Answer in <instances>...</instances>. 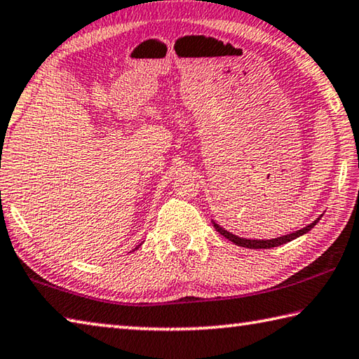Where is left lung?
I'll use <instances>...</instances> for the list:
<instances>
[{
    "instance_id": "1",
    "label": "left lung",
    "mask_w": 359,
    "mask_h": 359,
    "mask_svg": "<svg viewBox=\"0 0 359 359\" xmlns=\"http://www.w3.org/2000/svg\"><path fill=\"white\" fill-rule=\"evenodd\" d=\"M318 219H320V218H317V219L314 221V223H311L309 226L303 227V229H299V231H297V232L289 233V236H283V237L271 238V240H248V238L237 237V236H233V233L227 232L226 229H223V227L215 223V221H213V226H215V229H217V231L221 233V236L226 237L227 240H231L232 243H236V245H238V246H243V248H250V250H266V248H275V246H279V245L289 243V242H292V240H295L297 237L303 236V233L309 232V231L312 229V227H314V226L318 223Z\"/></svg>"
}]
</instances>
